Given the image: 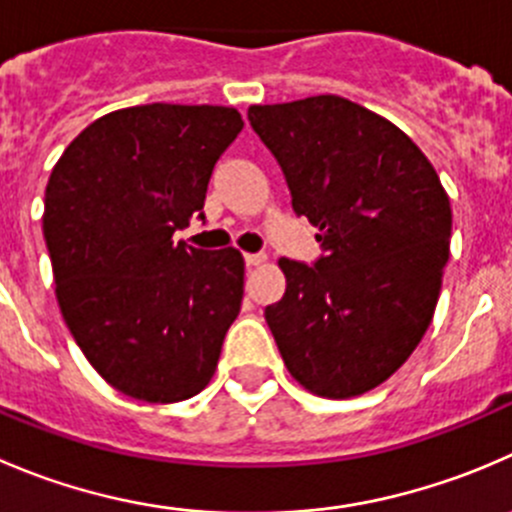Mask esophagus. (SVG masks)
<instances>
[{
  "label": "esophagus",
  "mask_w": 512,
  "mask_h": 512,
  "mask_svg": "<svg viewBox=\"0 0 512 512\" xmlns=\"http://www.w3.org/2000/svg\"><path fill=\"white\" fill-rule=\"evenodd\" d=\"M265 260H267V257L262 255V252H247V255H245V265L247 267H257V265H262Z\"/></svg>",
  "instance_id": "1"
}]
</instances>
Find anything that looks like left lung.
<instances>
[{
  "mask_svg": "<svg viewBox=\"0 0 512 512\" xmlns=\"http://www.w3.org/2000/svg\"><path fill=\"white\" fill-rule=\"evenodd\" d=\"M292 195L320 227L312 265L282 257L287 290L265 307L280 355L322 398L388 380L433 320L453 212L438 172L405 132L335 97L247 109Z\"/></svg>",
  "mask_w": 512,
  "mask_h": 512,
  "instance_id": "1",
  "label": "left lung"
}]
</instances>
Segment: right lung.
Here are the masks:
<instances>
[{"label": "right lung", "instance_id": "right-lung-1", "mask_svg": "<svg viewBox=\"0 0 512 512\" xmlns=\"http://www.w3.org/2000/svg\"><path fill=\"white\" fill-rule=\"evenodd\" d=\"M242 124L212 104L117 109L79 132L49 175L42 227L59 310L89 365L135 400L205 390L240 312V252L172 235L205 220L212 170Z\"/></svg>", "mask_w": 512, "mask_h": 512}]
</instances>
